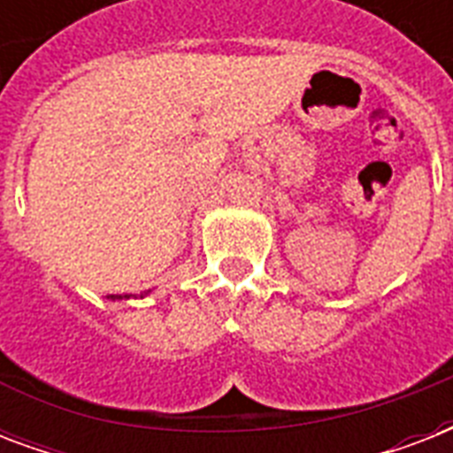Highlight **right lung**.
<instances>
[{"instance_id":"obj_1","label":"right lung","mask_w":453,"mask_h":453,"mask_svg":"<svg viewBox=\"0 0 453 453\" xmlns=\"http://www.w3.org/2000/svg\"><path fill=\"white\" fill-rule=\"evenodd\" d=\"M145 294H150V291H145ZM145 294H141V298H143ZM110 298H112V301H122V296H110ZM124 298H129V296H124Z\"/></svg>"}]
</instances>
